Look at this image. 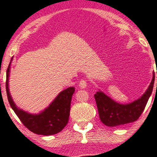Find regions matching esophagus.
Wrapping results in <instances>:
<instances>
[{
    "label": "esophagus",
    "mask_w": 157,
    "mask_h": 157,
    "mask_svg": "<svg viewBox=\"0 0 157 157\" xmlns=\"http://www.w3.org/2000/svg\"><path fill=\"white\" fill-rule=\"evenodd\" d=\"M79 86H80V88H86L87 87V82L86 80H82L80 82V84H79Z\"/></svg>",
    "instance_id": "34e87169"
}]
</instances>
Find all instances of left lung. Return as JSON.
Instances as JSON below:
<instances>
[{"mask_svg": "<svg viewBox=\"0 0 157 157\" xmlns=\"http://www.w3.org/2000/svg\"><path fill=\"white\" fill-rule=\"evenodd\" d=\"M155 75L140 97L127 104L117 102L101 90L94 95L101 121L107 126H119L137 121L144 110L154 88ZM157 87V83H156Z\"/></svg>", "mask_w": 157, "mask_h": 157, "instance_id": "obj_1", "label": "left lung"}]
</instances>
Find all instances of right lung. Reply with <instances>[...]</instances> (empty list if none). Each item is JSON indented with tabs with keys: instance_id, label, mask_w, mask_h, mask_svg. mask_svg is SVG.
I'll list each match as a JSON object with an SVG mask.
<instances>
[{
	"instance_id": "add662e5",
	"label": "right lung",
	"mask_w": 157,
	"mask_h": 157,
	"mask_svg": "<svg viewBox=\"0 0 157 157\" xmlns=\"http://www.w3.org/2000/svg\"><path fill=\"white\" fill-rule=\"evenodd\" d=\"M12 59L13 58L7 69L6 83L7 97L11 107L24 126L32 132L45 136L60 132L69 121L71 97L75 93V88L69 87L60 91L48 107L39 113H30L25 111L17 106L9 91V80Z\"/></svg>"
}]
</instances>
